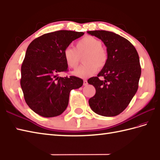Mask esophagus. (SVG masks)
I'll list each match as a JSON object with an SVG mask.
<instances>
[{"label": "esophagus", "mask_w": 160, "mask_h": 160, "mask_svg": "<svg viewBox=\"0 0 160 160\" xmlns=\"http://www.w3.org/2000/svg\"><path fill=\"white\" fill-rule=\"evenodd\" d=\"M87 85H88V81H87V80H86V79L83 80V86H87Z\"/></svg>", "instance_id": "obj_1"}]
</instances>
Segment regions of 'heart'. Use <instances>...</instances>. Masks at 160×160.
Wrapping results in <instances>:
<instances>
[{
  "label": "heart",
  "instance_id": "obj_1",
  "mask_svg": "<svg viewBox=\"0 0 160 160\" xmlns=\"http://www.w3.org/2000/svg\"><path fill=\"white\" fill-rule=\"evenodd\" d=\"M82 58L83 64L74 72L76 76L85 78L91 76L98 70L106 66L108 61V54L102 48V41L92 36H86L76 42L74 49L67 47L63 51V58L67 66L76 69Z\"/></svg>",
  "mask_w": 160,
  "mask_h": 160
}]
</instances>
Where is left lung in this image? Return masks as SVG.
Listing matches in <instances>:
<instances>
[{"label":"left lung","mask_w":160,"mask_h":160,"mask_svg":"<svg viewBox=\"0 0 160 160\" xmlns=\"http://www.w3.org/2000/svg\"><path fill=\"white\" fill-rule=\"evenodd\" d=\"M101 39L107 48L108 61L97 74L88 80L96 93L89 105L99 115H119L128 106L138 89L141 66L138 52L126 38L105 30L87 32ZM99 77L104 79L101 80Z\"/></svg>","instance_id":"1"}]
</instances>
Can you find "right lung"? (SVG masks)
Returning <instances> with one entry per match:
<instances>
[{"label": "right lung", "instance_id": "add662e5", "mask_svg": "<svg viewBox=\"0 0 160 160\" xmlns=\"http://www.w3.org/2000/svg\"><path fill=\"white\" fill-rule=\"evenodd\" d=\"M83 32L59 30L45 34L32 41L21 66V86L28 106L38 115L53 117L63 113L68 105L70 91L79 88V77H61L68 71L65 48Z\"/></svg>", "mask_w": 160, "mask_h": 160}]
</instances>
